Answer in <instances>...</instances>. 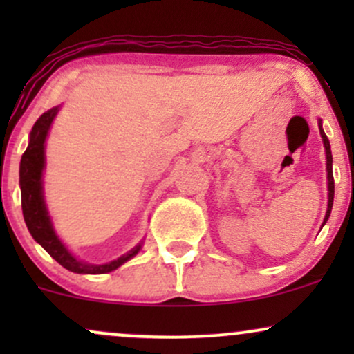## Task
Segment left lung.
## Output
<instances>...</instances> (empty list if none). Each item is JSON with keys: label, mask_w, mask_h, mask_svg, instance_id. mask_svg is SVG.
Here are the masks:
<instances>
[{"label": "left lung", "mask_w": 354, "mask_h": 354, "mask_svg": "<svg viewBox=\"0 0 354 354\" xmlns=\"http://www.w3.org/2000/svg\"><path fill=\"white\" fill-rule=\"evenodd\" d=\"M319 126V135L323 138V145H324V151H326V171H328V209H326V216H324V223L328 221L331 214V208H333V198H335V180H333V156H331V148H330V141H328L326 135H324L323 128H321V120L318 121Z\"/></svg>", "instance_id": "8db88e82"}]
</instances>
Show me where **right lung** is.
<instances>
[{"mask_svg":"<svg viewBox=\"0 0 354 354\" xmlns=\"http://www.w3.org/2000/svg\"><path fill=\"white\" fill-rule=\"evenodd\" d=\"M59 106L48 109L38 118L33 129L30 133V145L23 153L21 163H19V186H21V208L24 223L30 230L31 236L36 243H39L51 258H55L61 266L73 273L80 274H103L120 268L123 263L131 259L141 250V243L133 248L131 251L120 256L115 261L106 265H91L76 259L66 246L61 243L53 230L50 214H48L46 205L43 196V169H44V141H46L48 131H50L53 120L58 115Z\"/></svg>","mask_w":354,"mask_h":354,"instance_id":"add662e5","label":"right lung"}]
</instances>
